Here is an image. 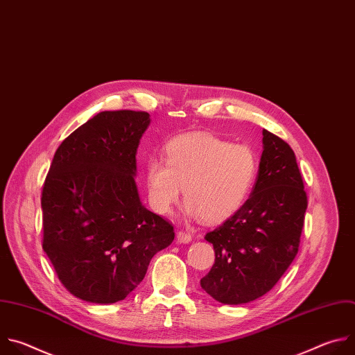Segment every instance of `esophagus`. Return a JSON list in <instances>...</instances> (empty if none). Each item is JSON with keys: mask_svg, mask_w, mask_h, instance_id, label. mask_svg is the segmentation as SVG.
<instances>
[{"mask_svg": "<svg viewBox=\"0 0 355 355\" xmlns=\"http://www.w3.org/2000/svg\"><path fill=\"white\" fill-rule=\"evenodd\" d=\"M176 241H178L179 243H189V242H191V235H190V234H186V232H183V231H179V232L176 234Z\"/></svg>", "mask_w": 355, "mask_h": 355, "instance_id": "1", "label": "esophagus"}]
</instances>
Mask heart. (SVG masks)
Wrapping results in <instances>:
<instances>
[{"label":"heart","instance_id":"1","mask_svg":"<svg viewBox=\"0 0 355 355\" xmlns=\"http://www.w3.org/2000/svg\"><path fill=\"white\" fill-rule=\"evenodd\" d=\"M259 175V155L249 146H235L208 132L173 138L165 161L146 165L148 201L158 214H169L184 189L186 212L191 218L220 224L248 201Z\"/></svg>","mask_w":355,"mask_h":355}]
</instances>
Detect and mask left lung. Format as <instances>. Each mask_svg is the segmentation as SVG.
Instances as JSON below:
<instances>
[{"label": "left lung", "instance_id": "obj_1", "mask_svg": "<svg viewBox=\"0 0 355 355\" xmlns=\"http://www.w3.org/2000/svg\"><path fill=\"white\" fill-rule=\"evenodd\" d=\"M308 207L291 147L263 130V153L254 187L239 212L205 235L216 261L201 288L225 305L267 294L298 253Z\"/></svg>", "mask_w": 355, "mask_h": 355}]
</instances>
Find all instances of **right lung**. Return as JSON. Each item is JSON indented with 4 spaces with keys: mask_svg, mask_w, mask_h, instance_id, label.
I'll list each match as a JSON object with an SVG mask.
<instances>
[{
    "mask_svg": "<svg viewBox=\"0 0 355 355\" xmlns=\"http://www.w3.org/2000/svg\"><path fill=\"white\" fill-rule=\"evenodd\" d=\"M146 112H101L57 148L42 193L43 250L62 286L92 304L123 301L173 227L139 200L137 148Z\"/></svg>",
    "mask_w": 355,
    "mask_h": 355,
    "instance_id": "obj_1",
    "label": "right lung"
}]
</instances>
